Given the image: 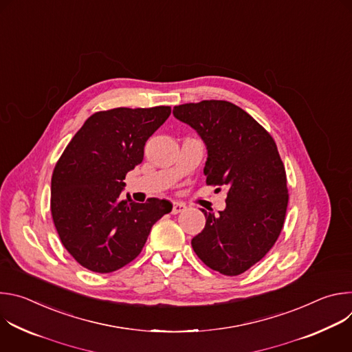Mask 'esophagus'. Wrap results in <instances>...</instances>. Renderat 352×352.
Segmentation results:
<instances>
[{
  "instance_id": "34e87169",
  "label": "esophagus",
  "mask_w": 352,
  "mask_h": 352,
  "mask_svg": "<svg viewBox=\"0 0 352 352\" xmlns=\"http://www.w3.org/2000/svg\"><path fill=\"white\" fill-rule=\"evenodd\" d=\"M185 210V205L184 204H178V202H175L174 205H173V210H171V213L173 214H178V213H181V212H184Z\"/></svg>"
}]
</instances>
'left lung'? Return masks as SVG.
<instances>
[{
    "mask_svg": "<svg viewBox=\"0 0 352 352\" xmlns=\"http://www.w3.org/2000/svg\"><path fill=\"white\" fill-rule=\"evenodd\" d=\"M208 147L206 184L227 190V208L206 217L192 248L208 267L238 276L258 263L276 243L287 213L284 164L272 135L246 111L224 100L174 107Z\"/></svg>",
    "mask_w": 352,
    "mask_h": 352,
    "instance_id": "8db88e82",
    "label": "left lung"
}]
</instances>
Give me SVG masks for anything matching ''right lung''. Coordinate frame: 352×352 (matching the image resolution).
I'll use <instances>...</instances> for the list:
<instances>
[{
  "instance_id": "add662e5",
  "label": "right lung",
  "mask_w": 352,
  "mask_h": 352,
  "mask_svg": "<svg viewBox=\"0 0 352 352\" xmlns=\"http://www.w3.org/2000/svg\"><path fill=\"white\" fill-rule=\"evenodd\" d=\"M171 107H118L90 116L52 177V216L60 239L85 269L111 273L139 254L153 224L170 213L166 199H121L124 179L143 160L144 144Z\"/></svg>"
}]
</instances>
